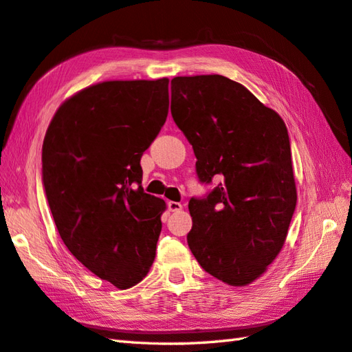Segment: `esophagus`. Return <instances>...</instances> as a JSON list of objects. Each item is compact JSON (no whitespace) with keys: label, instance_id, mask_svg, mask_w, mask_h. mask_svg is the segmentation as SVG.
Masks as SVG:
<instances>
[{"label":"esophagus","instance_id":"esophagus-1","mask_svg":"<svg viewBox=\"0 0 352 352\" xmlns=\"http://www.w3.org/2000/svg\"><path fill=\"white\" fill-rule=\"evenodd\" d=\"M167 206H168V211H171V212H177V211L182 210V205L179 202H173V200H170Z\"/></svg>","mask_w":352,"mask_h":352}]
</instances>
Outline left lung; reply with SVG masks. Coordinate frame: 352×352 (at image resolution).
<instances>
[{"label": "left lung", "instance_id": "left-lung-1", "mask_svg": "<svg viewBox=\"0 0 352 352\" xmlns=\"http://www.w3.org/2000/svg\"><path fill=\"white\" fill-rule=\"evenodd\" d=\"M171 116L197 157L186 241L208 274L245 287L274 263L296 206L289 133L283 118L239 82L219 74L171 80Z\"/></svg>", "mask_w": 352, "mask_h": 352}]
</instances>
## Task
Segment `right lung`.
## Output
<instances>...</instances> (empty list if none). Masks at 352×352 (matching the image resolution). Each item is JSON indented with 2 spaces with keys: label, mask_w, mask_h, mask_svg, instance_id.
<instances>
[{
  "label": "right lung",
  "mask_w": 352,
  "mask_h": 352,
  "mask_svg": "<svg viewBox=\"0 0 352 352\" xmlns=\"http://www.w3.org/2000/svg\"><path fill=\"white\" fill-rule=\"evenodd\" d=\"M168 78L109 80L63 102L42 144V181L60 239L117 289L146 278L162 199L141 186V156L167 120Z\"/></svg>",
  "instance_id": "1"
}]
</instances>
